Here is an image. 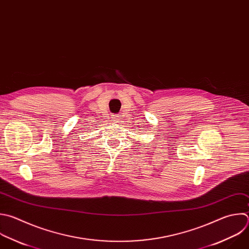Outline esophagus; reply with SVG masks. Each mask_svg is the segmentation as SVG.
Returning a JSON list of instances; mask_svg holds the SVG:
<instances>
[{
    "mask_svg": "<svg viewBox=\"0 0 249 249\" xmlns=\"http://www.w3.org/2000/svg\"><path fill=\"white\" fill-rule=\"evenodd\" d=\"M113 121H116V122H117V121H118V117H117V116H114V118H113Z\"/></svg>",
    "mask_w": 249,
    "mask_h": 249,
    "instance_id": "obj_1",
    "label": "esophagus"
}]
</instances>
